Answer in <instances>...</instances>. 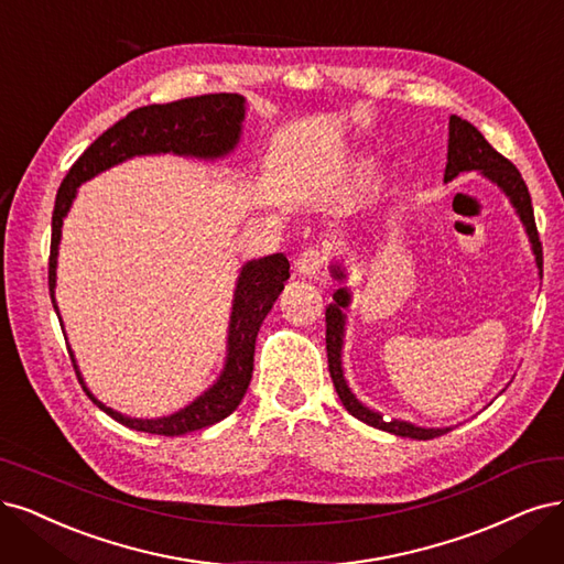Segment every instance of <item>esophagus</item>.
I'll list each match as a JSON object with an SVG mask.
<instances>
[{"label":"esophagus","mask_w":564,"mask_h":564,"mask_svg":"<svg viewBox=\"0 0 564 564\" xmlns=\"http://www.w3.org/2000/svg\"><path fill=\"white\" fill-rule=\"evenodd\" d=\"M294 265H296V273L301 275H317L326 265V251H322L319 247H307L296 257Z\"/></svg>","instance_id":"34e87169"}]
</instances>
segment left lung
Wrapping results in <instances>:
<instances>
[{"label": "left lung", "instance_id": "obj_1", "mask_svg": "<svg viewBox=\"0 0 564 564\" xmlns=\"http://www.w3.org/2000/svg\"><path fill=\"white\" fill-rule=\"evenodd\" d=\"M464 170H480L485 177H490L497 182V186L503 188V193L511 198L513 207L518 209V215L528 228V236L532 242V249L536 254V265L543 268V251H541V240H539V230L534 224V209H532V198L530 191L522 182L518 167L503 159L501 153L482 138V134L469 123L459 119V116H451V142H448V165H445V182H451L457 177ZM334 275L340 280L343 270L334 268ZM347 291L338 289L334 294V303L326 307V355H328V373H332L336 392L347 408L349 415H355L357 420L376 426V430L390 432L397 436H408V438H436L451 430H422V426L408 424L401 420H382V415L368 411L366 405H361L355 394L349 392V387L343 378V368H340V345H343V307H347Z\"/></svg>", "mask_w": 564, "mask_h": 564}]
</instances>
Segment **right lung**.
Here are the masks:
<instances>
[{
	"label": "right lung",
	"instance_id": "add662e5",
	"mask_svg": "<svg viewBox=\"0 0 564 564\" xmlns=\"http://www.w3.org/2000/svg\"><path fill=\"white\" fill-rule=\"evenodd\" d=\"M245 116V97L236 93H207L196 97H182L167 105H149L132 109L126 119L113 123L97 138L76 163L69 167L67 177L57 188L53 207V232H51V257H48V291L55 307V259L61 245V228L67 209L74 200L76 186L90 180L93 174L102 172L138 153H186V156L217 159L238 144L240 121ZM289 280V261L284 254H273L259 261H251L242 268L236 301H232L230 332H228V361L219 382L205 392L198 401L186 405L184 411L161 420H130L111 411L97 401L86 387L84 392L90 401L116 422H121L134 432L159 434V436H182L203 430L228 417L240 405L251 371H254V347L259 328L278 301L284 282ZM57 310V307H55ZM63 326V324H61ZM72 357V349H69ZM74 361V359H72ZM74 371H76V364ZM79 376V371H76ZM79 382L82 376H79Z\"/></svg>",
	"mask_w": 564,
	"mask_h": 564
}]
</instances>
